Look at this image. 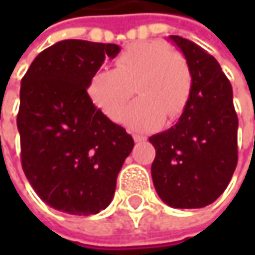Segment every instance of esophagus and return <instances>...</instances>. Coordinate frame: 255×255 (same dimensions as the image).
Wrapping results in <instances>:
<instances>
[{
	"mask_svg": "<svg viewBox=\"0 0 255 255\" xmlns=\"http://www.w3.org/2000/svg\"><path fill=\"white\" fill-rule=\"evenodd\" d=\"M133 140H134V143H140L144 142L146 137H144V136H140V134H134V136H133Z\"/></svg>",
	"mask_w": 255,
	"mask_h": 255,
	"instance_id": "34e87169",
	"label": "esophagus"
}]
</instances>
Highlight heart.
<instances>
[{"label": "heart", "instance_id": "1", "mask_svg": "<svg viewBox=\"0 0 255 255\" xmlns=\"http://www.w3.org/2000/svg\"><path fill=\"white\" fill-rule=\"evenodd\" d=\"M91 76L88 95L101 112L119 121L133 93L140 96L123 113L122 122L133 132H149L162 126L164 118L184 112L191 93L190 66L184 56L162 41L129 45L113 61Z\"/></svg>", "mask_w": 255, "mask_h": 255}]
</instances>
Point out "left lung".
<instances>
[{"mask_svg": "<svg viewBox=\"0 0 255 255\" xmlns=\"http://www.w3.org/2000/svg\"><path fill=\"white\" fill-rule=\"evenodd\" d=\"M169 39L184 55L193 84L177 123L149 137L156 149L153 184L173 209H200L220 197L236 170L239 119L230 81L216 58L179 35Z\"/></svg>", "mask_w": 255, "mask_h": 255, "instance_id": "8db88e82", "label": "left lung"}]
</instances>
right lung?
Returning a JSON list of instances; mask_svg holds the SVG:
<instances>
[{
	"label": "right lung",
	"mask_w": 255,
	"mask_h": 255,
	"mask_svg": "<svg viewBox=\"0 0 255 255\" xmlns=\"http://www.w3.org/2000/svg\"><path fill=\"white\" fill-rule=\"evenodd\" d=\"M121 46L65 39L38 55L21 81L16 126L21 162L36 194L55 210L91 216L113 199L134 142L88 95L89 79Z\"/></svg>",
	"instance_id": "obj_1"
}]
</instances>
